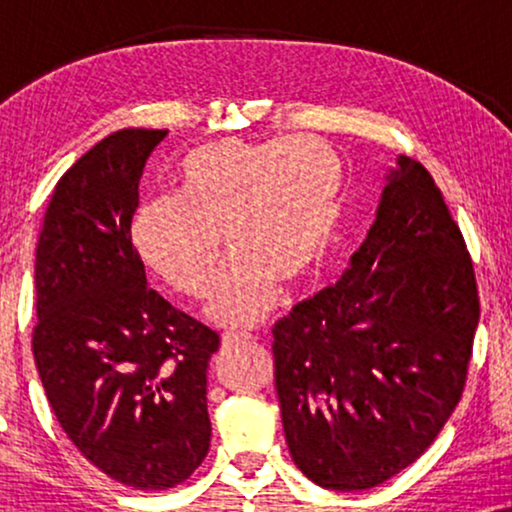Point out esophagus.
I'll list each match as a JSON object with an SVG mask.
<instances>
[{
	"instance_id": "esophagus-1",
	"label": "esophagus",
	"mask_w": 512,
	"mask_h": 512,
	"mask_svg": "<svg viewBox=\"0 0 512 512\" xmlns=\"http://www.w3.org/2000/svg\"><path fill=\"white\" fill-rule=\"evenodd\" d=\"M254 335L247 333V331H230L221 338L223 347H235V345H242V342H249Z\"/></svg>"
}]
</instances>
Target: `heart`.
I'll list each match as a JSON object with an SVG mask.
<instances>
[{
    "mask_svg": "<svg viewBox=\"0 0 512 512\" xmlns=\"http://www.w3.org/2000/svg\"><path fill=\"white\" fill-rule=\"evenodd\" d=\"M345 165L312 135L202 144L177 167L179 198H151L132 219L144 263L188 298L212 293L216 324L249 326L268 317L282 286H307L324 270L340 214Z\"/></svg>",
    "mask_w": 512,
    "mask_h": 512,
    "instance_id": "heart-1",
    "label": "heart"
}]
</instances>
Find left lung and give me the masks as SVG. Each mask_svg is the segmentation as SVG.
Instances as JSON below:
<instances>
[{
	"label": "left lung",
	"mask_w": 512,
	"mask_h": 512,
	"mask_svg": "<svg viewBox=\"0 0 512 512\" xmlns=\"http://www.w3.org/2000/svg\"><path fill=\"white\" fill-rule=\"evenodd\" d=\"M478 319L473 263L443 193L422 163L398 156L345 275L272 328L300 471L361 492L422 457L464 391Z\"/></svg>",
	"instance_id": "obj_1"
}]
</instances>
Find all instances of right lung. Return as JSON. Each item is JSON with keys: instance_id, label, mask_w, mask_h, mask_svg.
I'll use <instances>...</instances> for the list:
<instances>
[{"instance_id": "1", "label": "right lung", "mask_w": 512, "mask_h": 512, "mask_svg": "<svg viewBox=\"0 0 512 512\" xmlns=\"http://www.w3.org/2000/svg\"><path fill=\"white\" fill-rule=\"evenodd\" d=\"M167 130H118L55 186L41 226L32 352L67 438L111 480L170 489L207 457L219 335L146 284L130 223Z\"/></svg>"}]
</instances>
